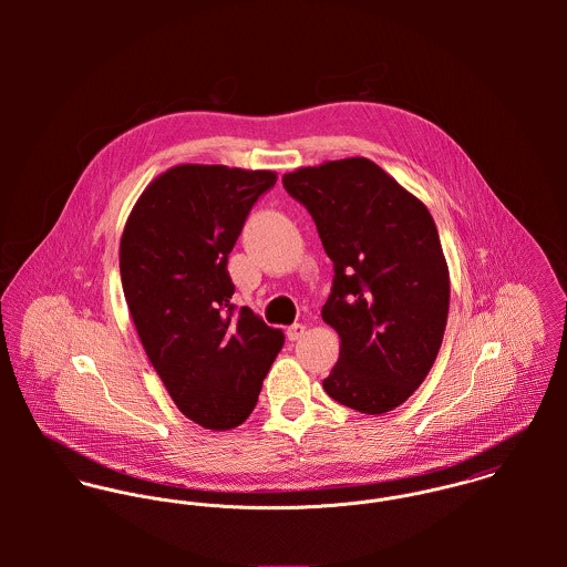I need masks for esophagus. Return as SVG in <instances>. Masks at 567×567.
<instances>
[{"mask_svg":"<svg viewBox=\"0 0 567 567\" xmlns=\"http://www.w3.org/2000/svg\"><path fill=\"white\" fill-rule=\"evenodd\" d=\"M288 340H299L303 333H306V324L295 323L288 327Z\"/></svg>","mask_w":567,"mask_h":567,"instance_id":"esophagus-1","label":"esophagus"}]
</instances>
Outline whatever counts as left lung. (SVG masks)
<instances>
[{
    "instance_id": "obj_1",
    "label": "left lung",
    "mask_w": 567,
    "mask_h": 567,
    "mask_svg": "<svg viewBox=\"0 0 567 567\" xmlns=\"http://www.w3.org/2000/svg\"><path fill=\"white\" fill-rule=\"evenodd\" d=\"M333 261L323 321L340 358L323 380L338 404L389 412L419 389L443 342L450 272L425 205L364 157L284 174Z\"/></svg>"
}]
</instances>
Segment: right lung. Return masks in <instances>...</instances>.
<instances>
[{
  "instance_id": "1",
  "label": "right lung",
  "mask_w": 567,
  "mask_h": 567,
  "mask_svg": "<svg viewBox=\"0 0 567 567\" xmlns=\"http://www.w3.org/2000/svg\"><path fill=\"white\" fill-rule=\"evenodd\" d=\"M270 169L176 165L133 207L120 244L124 297L172 402L207 430L240 425L284 347L248 308H236L229 252Z\"/></svg>"
}]
</instances>
